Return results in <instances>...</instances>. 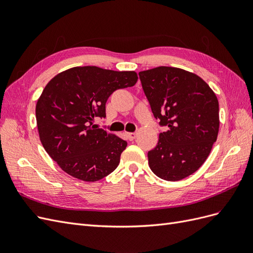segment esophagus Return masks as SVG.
I'll return each mask as SVG.
<instances>
[{"mask_svg": "<svg viewBox=\"0 0 253 253\" xmlns=\"http://www.w3.org/2000/svg\"><path fill=\"white\" fill-rule=\"evenodd\" d=\"M126 136L128 140H134L136 137V133H126Z\"/></svg>", "mask_w": 253, "mask_h": 253, "instance_id": "34e87169", "label": "esophagus"}]
</instances>
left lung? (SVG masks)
<instances>
[{"mask_svg":"<svg viewBox=\"0 0 253 253\" xmlns=\"http://www.w3.org/2000/svg\"><path fill=\"white\" fill-rule=\"evenodd\" d=\"M138 75L153 115L167 128L148 152L151 170L165 180L186 178L200 169L216 141L217 98L201 77L180 68L159 66Z\"/></svg>","mask_w":253,"mask_h":253,"instance_id":"8db88e82","label":"left lung"}]
</instances>
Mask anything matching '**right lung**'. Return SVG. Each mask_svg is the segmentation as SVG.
<instances>
[{"label": "right lung", "mask_w": 253, "mask_h": 253, "mask_svg": "<svg viewBox=\"0 0 253 253\" xmlns=\"http://www.w3.org/2000/svg\"><path fill=\"white\" fill-rule=\"evenodd\" d=\"M135 72L97 66L73 67L53 77L36 106L40 140L47 154L67 174L97 181L119 165L127 142L94 125L105 118V103L115 90L137 82Z\"/></svg>", "instance_id": "add662e5"}]
</instances>
